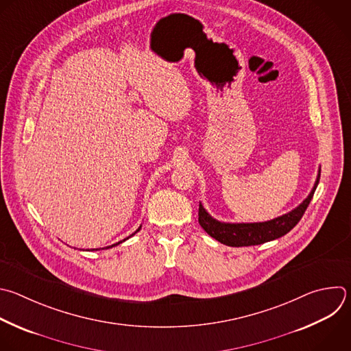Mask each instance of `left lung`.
<instances>
[{
    "label": "left lung",
    "mask_w": 351,
    "mask_h": 351,
    "mask_svg": "<svg viewBox=\"0 0 351 351\" xmlns=\"http://www.w3.org/2000/svg\"><path fill=\"white\" fill-rule=\"evenodd\" d=\"M319 173L321 171H318L317 180L307 198L291 212L273 220L261 223H224L213 219L199 202L198 221L212 239L228 247H251L273 241L285 236L302 219L319 182Z\"/></svg>",
    "instance_id": "obj_1"
}]
</instances>
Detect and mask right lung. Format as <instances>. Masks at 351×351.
I'll list each match as a JSON object with an SVG mask.
<instances>
[{
  "label": "right lung",
  "instance_id": "1",
  "mask_svg": "<svg viewBox=\"0 0 351 351\" xmlns=\"http://www.w3.org/2000/svg\"><path fill=\"white\" fill-rule=\"evenodd\" d=\"M141 228H142V226H141V227H139V228H138V230H136V231H135V232H134V234H131V236H130V237H127V239H124V240H123V241H120V243H117V244H112V245H110V247H106V248H101V250H108V248H111V247H115V245H119V244H121V243H124V241H127V240H128V239H131V237H132V236H135V234H136V232H138V231H139V230H141ZM99 250H100V248H99ZM99 250H92V251H99Z\"/></svg>",
  "mask_w": 351,
  "mask_h": 351
}]
</instances>
